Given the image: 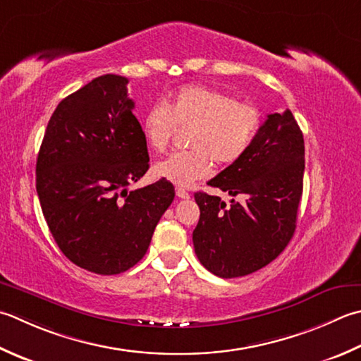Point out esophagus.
I'll return each mask as SVG.
<instances>
[{
  "label": "esophagus",
  "instance_id": "1",
  "mask_svg": "<svg viewBox=\"0 0 361 361\" xmlns=\"http://www.w3.org/2000/svg\"><path fill=\"white\" fill-rule=\"evenodd\" d=\"M176 197H180V199H189V192L183 188H176Z\"/></svg>",
  "mask_w": 361,
  "mask_h": 361
}]
</instances>
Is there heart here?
<instances>
[{"mask_svg":"<svg viewBox=\"0 0 361 361\" xmlns=\"http://www.w3.org/2000/svg\"><path fill=\"white\" fill-rule=\"evenodd\" d=\"M176 126L192 128L190 150L175 152L154 164L159 178L176 186H190L213 171V162L227 167L250 150L261 126L257 104L236 102L227 92L207 86H183L167 103L148 108L142 118L145 142L164 152Z\"/></svg>","mask_w":361,"mask_h":361,"instance_id":"heart-1","label":"heart"}]
</instances>
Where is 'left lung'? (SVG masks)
Segmentation results:
<instances>
[{"mask_svg":"<svg viewBox=\"0 0 361 361\" xmlns=\"http://www.w3.org/2000/svg\"><path fill=\"white\" fill-rule=\"evenodd\" d=\"M303 136L293 112L269 114L244 157L208 181L228 192H195V255L217 277H244L285 250L295 231L305 171ZM238 198V201L234 199Z\"/></svg>","mask_w":361,"mask_h":361,"instance_id":"left-lung-1","label":"left lung"}]
</instances>
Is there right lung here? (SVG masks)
Masks as SVG:
<instances>
[{
  "mask_svg": "<svg viewBox=\"0 0 361 361\" xmlns=\"http://www.w3.org/2000/svg\"><path fill=\"white\" fill-rule=\"evenodd\" d=\"M128 80L103 75L63 98L35 164L42 213L61 252L82 269L116 275L142 259L175 188L128 190L148 171L142 126Z\"/></svg>",
  "mask_w": 361,
  "mask_h": 361,
  "instance_id": "obj_1",
  "label": "right lung"
}]
</instances>
